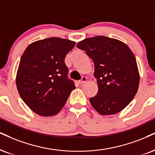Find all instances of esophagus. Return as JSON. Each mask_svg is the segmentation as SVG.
<instances>
[{
    "label": "esophagus",
    "mask_w": 155,
    "mask_h": 155,
    "mask_svg": "<svg viewBox=\"0 0 155 155\" xmlns=\"http://www.w3.org/2000/svg\"><path fill=\"white\" fill-rule=\"evenodd\" d=\"M86 81H87V78L86 77H83L81 81H79V83L80 84H83V83H85Z\"/></svg>",
    "instance_id": "obj_1"
}]
</instances>
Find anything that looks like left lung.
<instances>
[{
    "label": "left lung",
    "mask_w": 155,
    "mask_h": 155,
    "mask_svg": "<svg viewBox=\"0 0 155 155\" xmlns=\"http://www.w3.org/2000/svg\"><path fill=\"white\" fill-rule=\"evenodd\" d=\"M95 64L98 91L90 98L101 115H113L126 108L137 93L139 73L136 58L129 47L116 39L98 36L77 44Z\"/></svg>",
    "instance_id": "left-lung-1"
}]
</instances>
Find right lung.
I'll use <instances>...</instances> for the list:
<instances>
[{
    "label": "right lung",
    "instance_id": "right-lung-1",
    "mask_svg": "<svg viewBox=\"0 0 155 155\" xmlns=\"http://www.w3.org/2000/svg\"><path fill=\"white\" fill-rule=\"evenodd\" d=\"M74 41L58 37L34 41L24 51L18 68L16 83L24 102L42 116H54L65 104L74 82L68 78L66 54Z\"/></svg>",
    "mask_w": 155,
    "mask_h": 155
}]
</instances>
